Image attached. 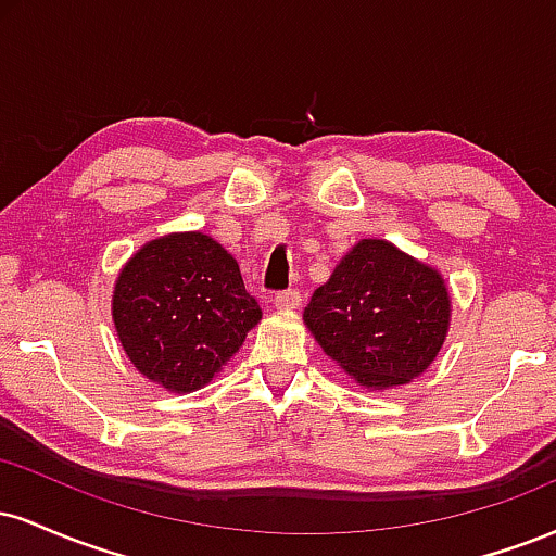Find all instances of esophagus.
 <instances>
[{
  "label": "esophagus",
  "mask_w": 556,
  "mask_h": 556,
  "mask_svg": "<svg viewBox=\"0 0 556 556\" xmlns=\"http://www.w3.org/2000/svg\"><path fill=\"white\" fill-rule=\"evenodd\" d=\"M300 300H303V295H300L298 290H282L277 292V298H274V305L282 311H290V308H298Z\"/></svg>",
  "instance_id": "esophagus-1"
}]
</instances>
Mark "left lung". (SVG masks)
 I'll use <instances>...</instances> for the list:
<instances>
[{
	"label": "left lung",
	"mask_w": 556,
	"mask_h": 556,
	"mask_svg": "<svg viewBox=\"0 0 556 556\" xmlns=\"http://www.w3.org/2000/svg\"><path fill=\"white\" fill-rule=\"evenodd\" d=\"M324 353L368 389L407 384L431 366L450 329L442 274L387 240H361L305 308Z\"/></svg>",
	"instance_id": "1"
}]
</instances>
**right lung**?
Returning <instances> with one entry per match:
<instances>
[{
	"label": "right lung",
	"mask_w": 556,
	"mask_h": 556,
	"mask_svg": "<svg viewBox=\"0 0 556 556\" xmlns=\"http://www.w3.org/2000/svg\"><path fill=\"white\" fill-rule=\"evenodd\" d=\"M112 318L127 358L167 392H195L261 321L240 266L203 232L146 242L119 271Z\"/></svg>",
	"instance_id": "1"
}]
</instances>
